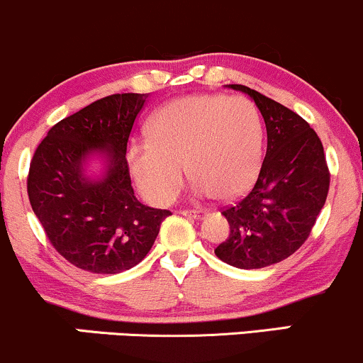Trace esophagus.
<instances>
[{"instance_id": "1", "label": "esophagus", "mask_w": 363, "mask_h": 363, "mask_svg": "<svg viewBox=\"0 0 363 363\" xmlns=\"http://www.w3.org/2000/svg\"><path fill=\"white\" fill-rule=\"evenodd\" d=\"M181 215L187 216V218H194V220H201L203 216L206 215V211L203 210H182Z\"/></svg>"}]
</instances>
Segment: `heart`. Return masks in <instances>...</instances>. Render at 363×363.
<instances>
[{
  "label": "heart",
  "mask_w": 363,
  "mask_h": 363,
  "mask_svg": "<svg viewBox=\"0 0 363 363\" xmlns=\"http://www.w3.org/2000/svg\"><path fill=\"white\" fill-rule=\"evenodd\" d=\"M147 133L148 141L129 148L128 162L136 189L153 205L176 199L186 167L199 198H239L259 172L262 124L247 99H177L152 116Z\"/></svg>",
  "instance_id": "b5f03b06"
}]
</instances>
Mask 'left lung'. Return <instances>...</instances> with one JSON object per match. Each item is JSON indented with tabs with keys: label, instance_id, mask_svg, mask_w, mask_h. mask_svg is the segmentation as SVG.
I'll use <instances>...</instances> for the list:
<instances>
[{
	"label": "left lung",
	"instance_id": "8db88e82",
	"mask_svg": "<svg viewBox=\"0 0 363 363\" xmlns=\"http://www.w3.org/2000/svg\"><path fill=\"white\" fill-rule=\"evenodd\" d=\"M228 86L247 94L261 111L268 147L251 193L222 211L230 235L215 254L240 269L266 268L307 240L326 203L329 170L307 121L249 86Z\"/></svg>",
	"mask_w": 363,
	"mask_h": 363
}]
</instances>
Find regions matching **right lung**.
Listing matches in <instances>:
<instances>
[{"instance_id": "add662e5", "label": "right lung", "mask_w": 363, "mask_h": 363, "mask_svg": "<svg viewBox=\"0 0 363 363\" xmlns=\"http://www.w3.org/2000/svg\"><path fill=\"white\" fill-rule=\"evenodd\" d=\"M148 94H114L49 129L28 170L32 210L57 252L77 268L116 274L143 261L170 215L136 199L126 160L128 140ZM101 157L94 179L84 167Z\"/></svg>"}]
</instances>
